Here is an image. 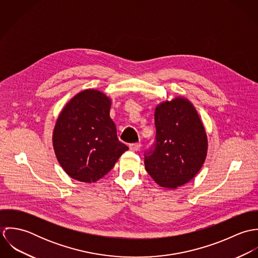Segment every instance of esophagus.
<instances>
[{"label":"esophagus","mask_w":258,"mask_h":258,"mask_svg":"<svg viewBox=\"0 0 258 258\" xmlns=\"http://www.w3.org/2000/svg\"><path fill=\"white\" fill-rule=\"evenodd\" d=\"M140 147H141L140 143H132L129 145L130 150H132V151H138V150H140Z\"/></svg>","instance_id":"34e87169"}]
</instances>
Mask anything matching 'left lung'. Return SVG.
<instances>
[{
    "instance_id": "8db88e82",
    "label": "left lung",
    "mask_w": 258,
    "mask_h": 258,
    "mask_svg": "<svg viewBox=\"0 0 258 258\" xmlns=\"http://www.w3.org/2000/svg\"><path fill=\"white\" fill-rule=\"evenodd\" d=\"M155 142L144 152L148 174L162 186L176 188L201 170L208 151L204 125L192 104L175 98L155 109Z\"/></svg>"
}]
</instances>
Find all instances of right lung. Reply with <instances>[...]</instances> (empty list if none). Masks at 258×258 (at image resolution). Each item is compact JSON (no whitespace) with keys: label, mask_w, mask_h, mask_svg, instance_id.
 <instances>
[{"label":"right lung","mask_w":258,"mask_h":258,"mask_svg":"<svg viewBox=\"0 0 258 258\" xmlns=\"http://www.w3.org/2000/svg\"><path fill=\"white\" fill-rule=\"evenodd\" d=\"M110 107V99L104 93L86 89L59 114L52 144L58 163L74 180L96 182L128 150L117 138Z\"/></svg>","instance_id":"obj_1"}]
</instances>
